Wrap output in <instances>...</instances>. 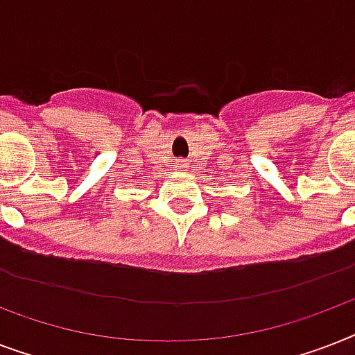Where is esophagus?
<instances>
[{
	"label": "esophagus",
	"instance_id": "34e87169",
	"mask_svg": "<svg viewBox=\"0 0 355 355\" xmlns=\"http://www.w3.org/2000/svg\"><path fill=\"white\" fill-rule=\"evenodd\" d=\"M177 167H178V169H182V171H184V169L188 167V164H186V162H184V160H180V162H178V164H177Z\"/></svg>",
	"mask_w": 355,
	"mask_h": 355
}]
</instances>
